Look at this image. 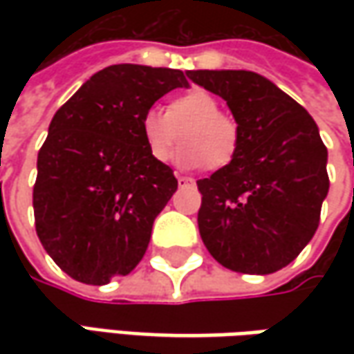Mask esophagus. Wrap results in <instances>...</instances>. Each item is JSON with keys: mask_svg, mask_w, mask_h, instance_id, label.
<instances>
[{"mask_svg": "<svg viewBox=\"0 0 354 354\" xmlns=\"http://www.w3.org/2000/svg\"><path fill=\"white\" fill-rule=\"evenodd\" d=\"M177 183L179 187H189V185H195V181L191 177H183V175H177Z\"/></svg>", "mask_w": 354, "mask_h": 354, "instance_id": "obj_1", "label": "esophagus"}]
</instances>
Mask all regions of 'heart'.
<instances>
[{
	"instance_id": "heart-1",
	"label": "heart",
	"mask_w": 354,
	"mask_h": 354,
	"mask_svg": "<svg viewBox=\"0 0 354 354\" xmlns=\"http://www.w3.org/2000/svg\"><path fill=\"white\" fill-rule=\"evenodd\" d=\"M142 140L156 161H169L179 133L183 147L175 161L181 167L211 169L228 165L238 151L240 133L236 122L221 112L216 96L203 88L187 90L171 98L167 112L157 108L147 110L140 122Z\"/></svg>"
}]
</instances>
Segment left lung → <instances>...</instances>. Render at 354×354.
Wrapping results in <instances>:
<instances>
[{"mask_svg":"<svg viewBox=\"0 0 354 354\" xmlns=\"http://www.w3.org/2000/svg\"><path fill=\"white\" fill-rule=\"evenodd\" d=\"M187 76L225 100L240 133L234 159L197 181L201 238L232 272H278L313 238L329 193L319 128L262 75L189 71Z\"/></svg>","mask_w":354,"mask_h":354,"instance_id":"8db88e82","label":"left lung"}]
</instances>
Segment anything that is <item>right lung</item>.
I'll use <instances>...</instances> for the list:
<instances>
[{"mask_svg": "<svg viewBox=\"0 0 354 354\" xmlns=\"http://www.w3.org/2000/svg\"><path fill=\"white\" fill-rule=\"evenodd\" d=\"M187 73L112 64L90 76L50 120L37 157L35 228L71 278L104 286L128 276L153 221L177 191L171 167L149 156L140 122Z\"/></svg>", "mask_w": 354, "mask_h": 354, "instance_id": "obj_1", "label": "right lung"}]
</instances>
